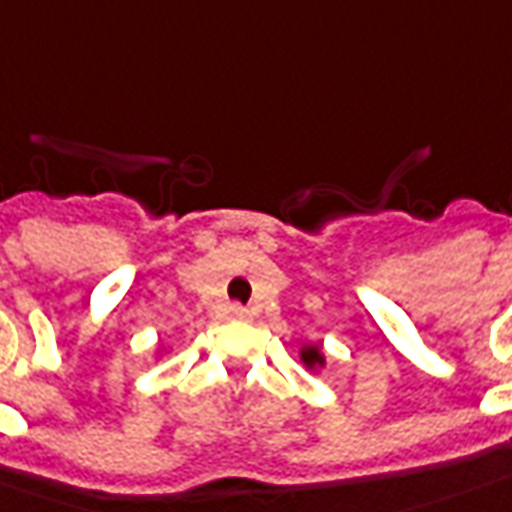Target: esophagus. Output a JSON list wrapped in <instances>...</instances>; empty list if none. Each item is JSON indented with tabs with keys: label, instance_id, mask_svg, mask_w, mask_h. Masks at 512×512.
<instances>
[{
	"label": "esophagus",
	"instance_id": "34e87169",
	"mask_svg": "<svg viewBox=\"0 0 512 512\" xmlns=\"http://www.w3.org/2000/svg\"><path fill=\"white\" fill-rule=\"evenodd\" d=\"M224 316H227V319H249L252 311L243 308V305H227V308H224Z\"/></svg>",
	"mask_w": 512,
	"mask_h": 512
}]
</instances>
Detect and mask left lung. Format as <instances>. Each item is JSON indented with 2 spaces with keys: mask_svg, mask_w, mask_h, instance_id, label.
<instances>
[{
  "mask_svg": "<svg viewBox=\"0 0 512 512\" xmlns=\"http://www.w3.org/2000/svg\"><path fill=\"white\" fill-rule=\"evenodd\" d=\"M300 361L308 367V370H311V373H319V370H325V367H328V356H325L322 344H316V342L302 344Z\"/></svg>",
  "mask_w": 512,
  "mask_h": 512,
  "instance_id": "obj_1",
  "label": "left lung"
}]
</instances>
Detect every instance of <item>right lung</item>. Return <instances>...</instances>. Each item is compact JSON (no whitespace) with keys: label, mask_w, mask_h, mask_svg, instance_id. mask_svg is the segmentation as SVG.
I'll return each instance as SVG.
<instances>
[{"label":"right lung","mask_w":512,"mask_h":512,"mask_svg":"<svg viewBox=\"0 0 512 512\" xmlns=\"http://www.w3.org/2000/svg\"><path fill=\"white\" fill-rule=\"evenodd\" d=\"M159 353H162V347H159V350H156V356H159Z\"/></svg>","instance_id":"obj_1"}]
</instances>
